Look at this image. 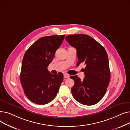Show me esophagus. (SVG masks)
<instances>
[{
  "instance_id": "obj_1",
  "label": "esophagus",
  "mask_w": 130,
  "mask_h": 130,
  "mask_svg": "<svg viewBox=\"0 0 130 130\" xmlns=\"http://www.w3.org/2000/svg\"><path fill=\"white\" fill-rule=\"evenodd\" d=\"M70 75H69V74H66V73H65L64 74V78H69V77H70Z\"/></svg>"
}]
</instances>
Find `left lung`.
Segmentation results:
<instances>
[{"instance_id": "8db88e82", "label": "left lung", "mask_w": 130, "mask_h": 130, "mask_svg": "<svg viewBox=\"0 0 130 130\" xmlns=\"http://www.w3.org/2000/svg\"><path fill=\"white\" fill-rule=\"evenodd\" d=\"M66 40L75 48L78 65H86L85 78L81 80L77 75L71 76L74 81L71 92L80 104L92 105L103 98L110 79L108 58L104 48L96 40L84 34L67 36Z\"/></svg>"}]
</instances>
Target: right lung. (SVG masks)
<instances>
[{
    "label": "right lung",
    "mask_w": 130,
    "mask_h": 130,
    "mask_svg": "<svg viewBox=\"0 0 130 130\" xmlns=\"http://www.w3.org/2000/svg\"><path fill=\"white\" fill-rule=\"evenodd\" d=\"M65 35L45 36L38 39L25 52L20 78L24 92L31 102L44 105L56 97L63 80V74H51L47 67Z\"/></svg>",
    "instance_id": "1"
}]
</instances>
